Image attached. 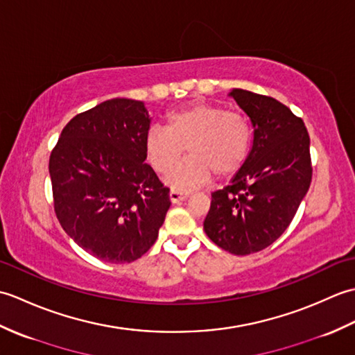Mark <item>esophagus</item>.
<instances>
[{"mask_svg": "<svg viewBox=\"0 0 355 355\" xmlns=\"http://www.w3.org/2000/svg\"><path fill=\"white\" fill-rule=\"evenodd\" d=\"M189 197V192H183V191H177V189H172L169 192V198L172 202H178V201H183Z\"/></svg>", "mask_w": 355, "mask_h": 355, "instance_id": "1", "label": "esophagus"}]
</instances>
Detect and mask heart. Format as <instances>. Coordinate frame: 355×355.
I'll use <instances>...</instances> for the list:
<instances>
[{
    "mask_svg": "<svg viewBox=\"0 0 355 355\" xmlns=\"http://www.w3.org/2000/svg\"><path fill=\"white\" fill-rule=\"evenodd\" d=\"M252 126L241 112L215 103L193 102L169 111L164 128L154 126L145 135V155L153 168L166 173L181 156L182 146L190 155L166 182L172 189L189 191L216 178L236 173L247 160Z\"/></svg>",
    "mask_w": 355,
    "mask_h": 355,
    "instance_id": "heart-1",
    "label": "heart"
}]
</instances>
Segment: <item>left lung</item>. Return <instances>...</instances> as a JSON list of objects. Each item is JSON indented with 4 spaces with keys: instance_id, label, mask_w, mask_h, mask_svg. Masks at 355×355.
<instances>
[{
    "instance_id": "left-lung-1",
    "label": "left lung",
    "mask_w": 355,
    "mask_h": 355,
    "mask_svg": "<svg viewBox=\"0 0 355 355\" xmlns=\"http://www.w3.org/2000/svg\"><path fill=\"white\" fill-rule=\"evenodd\" d=\"M250 117L253 145L229 186L212 193L205 232L223 250L256 253L273 244L311 184L310 135L304 120L273 97L229 93Z\"/></svg>"
}]
</instances>
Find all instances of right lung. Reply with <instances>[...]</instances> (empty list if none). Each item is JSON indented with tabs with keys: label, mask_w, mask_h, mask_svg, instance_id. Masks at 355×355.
Here are the masks:
<instances>
[{
	"label": "right lung",
	"mask_w": 355,
	"mask_h": 355,
	"mask_svg": "<svg viewBox=\"0 0 355 355\" xmlns=\"http://www.w3.org/2000/svg\"><path fill=\"white\" fill-rule=\"evenodd\" d=\"M145 103L105 101L74 116L53 148L49 172L62 229L89 254L128 263L154 245L169 189L145 163Z\"/></svg>",
	"instance_id": "right-lung-1"
}]
</instances>
